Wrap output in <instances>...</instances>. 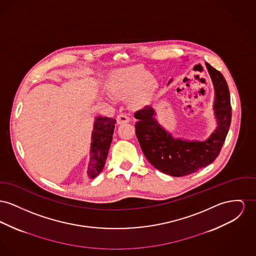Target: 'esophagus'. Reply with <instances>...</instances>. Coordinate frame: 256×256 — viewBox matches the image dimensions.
<instances>
[{"instance_id": "1", "label": "esophagus", "mask_w": 256, "mask_h": 256, "mask_svg": "<svg viewBox=\"0 0 256 256\" xmlns=\"http://www.w3.org/2000/svg\"><path fill=\"white\" fill-rule=\"evenodd\" d=\"M129 116L126 114H120L116 118V121L118 124H124V123H127L129 122Z\"/></svg>"}]
</instances>
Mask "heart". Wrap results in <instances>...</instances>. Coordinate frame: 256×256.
<instances>
[{
  "mask_svg": "<svg viewBox=\"0 0 256 256\" xmlns=\"http://www.w3.org/2000/svg\"><path fill=\"white\" fill-rule=\"evenodd\" d=\"M154 76L146 68L132 66L114 70L108 78L106 88L118 99L133 97L134 102L144 100L154 89Z\"/></svg>",
  "mask_w": 256,
  "mask_h": 256,
  "instance_id": "1",
  "label": "heart"
}]
</instances>
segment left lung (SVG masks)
Wrapping results in <instances>:
<instances>
[{"label": "left lung", "instance_id": "8db88e82", "mask_svg": "<svg viewBox=\"0 0 256 256\" xmlns=\"http://www.w3.org/2000/svg\"><path fill=\"white\" fill-rule=\"evenodd\" d=\"M216 90L214 110L218 127L204 142L174 140L154 120V110L146 106L135 112L136 136L148 162L157 170L172 176L193 174L212 163L227 136L232 110L229 89L222 72L206 63Z\"/></svg>", "mask_w": 256, "mask_h": 256}]
</instances>
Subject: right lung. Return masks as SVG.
<instances>
[{
  "instance_id": "right-lung-1",
  "label": "right lung",
  "mask_w": 256,
  "mask_h": 256,
  "mask_svg": "<svg viewBox=\"0 0 256 256\" xmlns=\"http://www.w3.org/2000/svg\"><path fill=\"white\" fill-rule=\"evenodd\" d=\"M116 123V120L114 118L101 116L95 121L92 134L91 158L88 167V174L91 178L97 176L104 166Z\"/></svg>"
}]
</instances>
